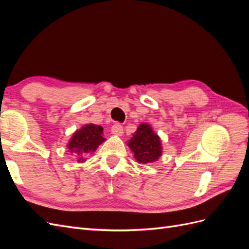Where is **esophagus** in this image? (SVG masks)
I'll return each instance as SVG.
<instances>
[{"mask_svg": "<svg viewBox=\"0 0 249 249\" xmlns=\"http://www.w3.org/2000/svg\"><path fill=\"white\" fill-rule=\"evenodd\" d=\"M111 132H112V134L116 135V136H122V135L124 134V126L119 123H116L112 125Z\"/></svg>", "mask_w": 249, "mask_h": 249, "instance_id": "esophagus-1", "label": "esophagus"}]
</instances>
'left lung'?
Instances as JSON below:
<instances>
[{"label":"left lung","mask_w":249,"mask_h":249,"mask_svg":"<svg viewBox=\"0 0 249 249\" xmlns=\"http://www.w3.org/2000/svg\"><path fill=\"white\" fill-rule=\"evenodd\" d=\"M127 145L134 152L135 159L142 164L153 163L162 155L160 138L147 124H141L138 126Z\"/></svg>","instance_id":"obj_1"}]
</instances>
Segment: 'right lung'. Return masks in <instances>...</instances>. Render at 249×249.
Listing matches in <instances>:
<instances>
[{"instance_id": "right-lung-1", "label": "right lung", "mask_w": 249, "mask_h": 249, "mask_svg": "<svg viewBox=\"0 0 249 249\" xmlns=\"http://www.w3.org/2000/svg\"><path fill=\"white\" fill-rule=\"evenodd\" d=\"M103 135V126L95 124H86L77 131L71 137L67 148L77 157L78 162H83L84 157L94 152L102 142L105 141Z\"/></svg>"}]
</instances>
